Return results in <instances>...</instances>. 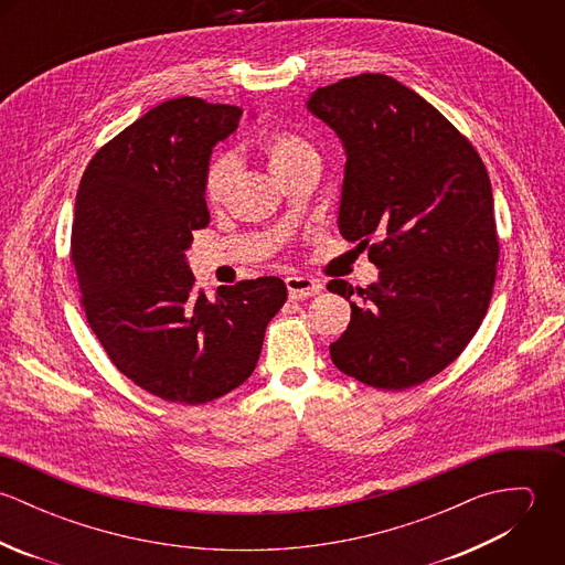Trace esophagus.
I'll return each instance as SVG.
<instances>
[{
    "instance_id": "1",
    "label": "esophagus",
    "mask_w": 565,
    "mask_h": 565,
    "mask_svg": "<svg viewBox=\"0 0 565 565\" xmlns=\"http://www.w3.org/2000/svg\"><path fill=\"white\" fill-rule=\"evenodd\" d=\"M285 282H287L289 298H294V300H305V298L318 296L322 291V285L309 276H289Z\"/></svg>"
}]
</instances>
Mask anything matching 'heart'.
Returning a JSON list of instances; mask_svg holds the SVG:
<instances>
[{
    "mask_svg": "<svg viewBox=\"0 0 565 565\" xmlns=\"http://www.w3.org/2000/svg\"><path fill=\"white\" fill-rule=\"evenodd\" d=\"M260 152L280 180L294 175L305 167L320 164V152L316 150V146L307 137L294 130H271L269 135L263 137ZM235 173H237V157L233 154H220L206 167L204 198L211 206H217L226 200L233 186Z\"/></svg>",
    "mask_w": 565,
    "mask_h": 565,
    "instance_id": "1",
    "label": "heart"
}]
</instances>
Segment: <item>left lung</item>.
Wrapping results in <instances>:
<instances>
[{
  "instance_id": "obj_1",
  "label": "left lung",
  "mask_w": 565,
  "mask_h": 565,
  "mask_svg": "<svg viewBox=\"0 0 565 565\" xmlns=\"http://www.w3.org/2000/svg\"><path fill=\"white\" fill-rule=\"evenodd\" d=\"M307 108L345 150L339 233L370 247L381 269L367 289L328 282L345 300L360 296L330 359L370 387H415L463 352L491 300L498 237L487 169L435 106L390 76L328 84Z\"/></svg>"
}]
</instances>
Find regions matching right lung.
<instances>
[{"instance_id": "add662e5", "label": "right lung", "mask_w": 565, "mask_h": 565, "mask_svg": "<svg viewBox=\"0 0 565 565\" xmlns=\"http://www.w3.org/2000/svg\"><path fill=\"white\" fill-rule=\"evenodd\" d=\"M243 110L167 99L88 162L76 195L72 260L88 326L115 367L162 401L204 404L249 379L265 328L287 300L276 276L209 300L186 263L209 226L204 173Z\"/></svg>"}]
</instances>
